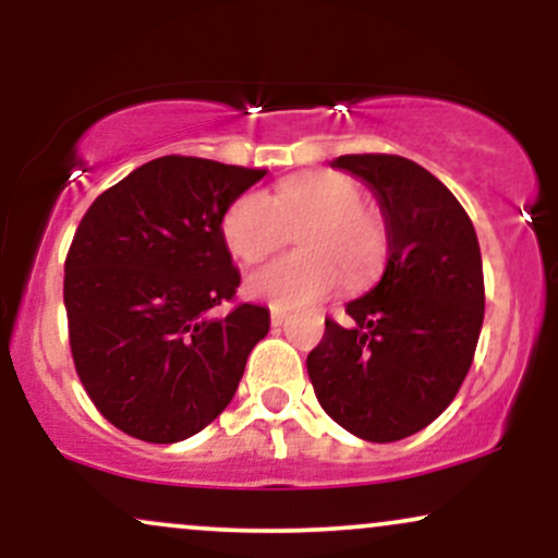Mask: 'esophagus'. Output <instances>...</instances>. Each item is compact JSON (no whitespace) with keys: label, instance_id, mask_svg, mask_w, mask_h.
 <instances>
[{"label":"esophagus","instance_id":"esophagus-1","mask_svg":"<svg viewBox=\"0 0 558 558\" xmlns=\"http://www.w3.org/2000/svg\"><path fill=\"white\" fill-rule=\"evenodd\" d=\"M288 319V315L283 310H272L270 312V323H272V328H280V325H283Z\"/></svg>","mask_w":558,"mask_h":558}]
</instances>
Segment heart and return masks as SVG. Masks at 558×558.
Wrapping results in <instances>:
<instances>
[{"label": "heart", "instance_id": "1", "mask_svg": "<svg viewBox=\"0 0 558 558\" xmlns=\"http://www.w3.org/2000/svg\"><path fill=\"white\" fill-rule=\"evenodd\" d=\"M288 228H301V252L275 259L246 278L248 296L275 310H296L330 296L343 283L360 288L388 262V222L364 204V191L341 172L293 175L275 194L246 191L222 215V241L241 262L278 252Z\"/></svg>", "mask_w": 558, "mask_h": 558}]
</instances>
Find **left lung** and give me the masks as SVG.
<instances>
[{"mask_svg":"<svg viewBox=\"0 0 558 558\" xmlns=\"http://www.w3.org/2000/svg\"><path fill=\"white\" fill-rule=\"evenodd\" d=\"M388 222L380 283L325 319L306 356L319 407L373 444L409 438L446 412L475 360L485 317L475 226L433 172L399 155H343Z\"/></svg>","mask_w":558,"mask_h":558,"instance_id":"obj_1","label":"left lung"}]
</instances>
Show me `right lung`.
I'll return each mask as SVG.
<instances>
[{
    "instance_id": "right-lung-1",
    "label": "right lung",
    "mask_w": 558,
    "mask_h": 558,
    "mask_svg": "<svg viewBox=\"0 0 558 558\" xmlns=\"http://www.w3.org/2000/svg\"><path fill=\"white\" fill-rule=\"evenodd\" d=\"M267 170L159 157L94 198L65 259L68 336L88 399L118 430L178 444L233 399L270 312L235 304L222 215Z\"/></svg>"
}]
</instances>
